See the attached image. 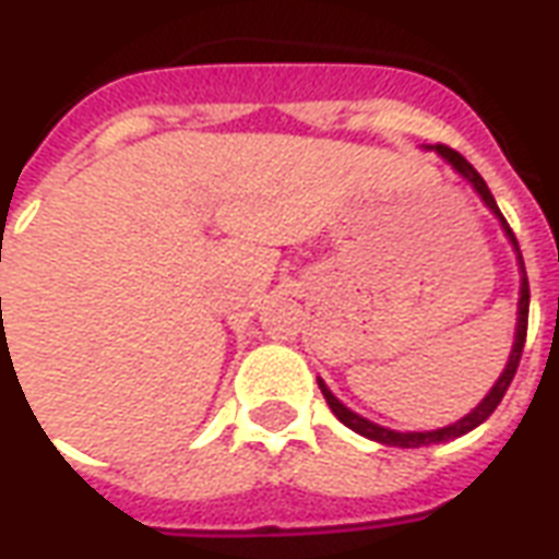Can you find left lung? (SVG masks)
<instances>
[{
    "label": "left lung",
    "mask_w": 559,
    "mask_h": 559,
    "mask_svg": "<svg viewBox=\"0 0 559 559\" xmlns=\"http://www.w3.org/2000/svg\"><path fill=\"white\" fill-rule=\"evenodd\" d=\"M437 152L443 155L452 167H455L464 179H467L476 191H479V197L485 200V206L491 209L497 218L503 221V230L506 236L512 239V245L518 248L515 242V233H512V227L506 224L503 212L497 209V203H493L491 191H488V185H485V179H481L479 173L473 170V164H469L464 155H457L455 148L452 146H443V143H437ZM524 266V263H521ZM527 314H530V284H527V275L521 278V302H518V335H515V347H512V356H509V365H506V371L500 374V380L493 383V389L481 399V404L476 407L473 413H467L464 419L455 421V425H449V428H440V431H413V433H401V431H389V428H380V425H374V421L362 419V416H356L353 411H347L344 404H341L332 392H329L323 383H320V392H323V399H326V404L332 407V413L338 416L347 428H353L356 433H362V437H368V440H377V443H386V445H404V449H416V445H431V443H443V440H452V437H461V433L473 431L476 425H481V421L488 419L493 411H497V404L503 401L506 389H509V383H512V377H515L518 371V362H521V353H524V341H527Z\"/></svg>",
    "instance_id": "obj_1"
}]
</instances>
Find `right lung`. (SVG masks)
I'll return each instance as SVG.
<instances>
[{
  "label": "right lung",
  "instance_id": "obj_1",
  "mask_svg": "<svg viewBox=\"0 0 559 559\" xmlns=\"http://www.w3.org/2000/svg\"><path fill=\"white\" fill-rule=\"evenodd\" d=\"M0 302H2V299H0Z\"/></svg>",
  "mask_w": 559,
  "mask_h": 559
}]
</instances>
